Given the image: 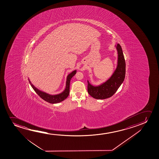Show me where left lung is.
Here are the masks:
<instances>
[{
    "mask_svg": "<svg viewBox=\"0 0 159 159\" xmlns=\"http://www.w3.org/2000/svg\"><path fill=\"white\" fill-rule=\"evenodd\" d=\"M117 51V65L110 78L100 85L94 86L87 80V91L93 98L105 99L110 98L115 93L124 81L125 76V61L120 44L115 45Z\"/></svg>",
    "mask_w": 159,
    "mask_h": 159,
    "instance_id": "obj_1",
    "label": "left lung"
}]
</instances>
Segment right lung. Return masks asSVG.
<instances>
[{"instance_id":"add662e5","label":"right lung","mask_w":159,"mask_h":159,"mask_svg":"<svg viewBox=\"0 0 159 159\" xmlns=\"http://www.w3.org/2000/svg\"><path fill=\"white\" fill-rule=\"evenodd\" d=\"M76 70H74L71 73H70V74H68L66 78L65 89L62 92L57 94H50L46 93L45 92L41 91L35 87V86L31 83L29 79H28L29 81L34 90L42 99L51 104H56V103H59L62 102L67 98L68 96L70 94V81L72 77L76 74Z\"/></svg>"}]
</instances>
